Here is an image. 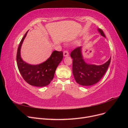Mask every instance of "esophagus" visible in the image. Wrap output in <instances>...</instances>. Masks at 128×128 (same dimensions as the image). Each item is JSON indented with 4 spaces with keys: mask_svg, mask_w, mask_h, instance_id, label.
I'll return each instance as SVG.
<instances>
[{
    "mask_svg": "<svg viewBox=\"0 0 128 128\" xmlns=\"http://www.w3.org/2000/svg\"><path fill=\"white\" fill-rule=\"evenodd\" d=\"M69 56V53L67 51H64V56Z\"/></svg>",
    "mask_w": 128,
    "mask_h": 128,
    "instance_id": "1",
    "label": "esophagus"
}]
</instances>
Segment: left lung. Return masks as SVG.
<instances>
[{
  "mask_svg": "<svg viewBox=\"0 0 128 128\" xmlns=\"http://www.w3.org/2000/svg\"><path fill=\"white\" fill-rule=\"evenodd\" d=\"M102 35H105L102 29H98ZM70 56L72 59V73L76 82L83 86H92L101 80L106 72L110 62L111 58L105 64L96 66L85 62L82 53L81 47H77L72 51Z\"/></svg>",
  "mask_w": 128,
  "mask_h": 128,
  "instance_id": "8db88e82",
  "label": "left lung"
}]
</instances>
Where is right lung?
Masks as SVG:
<instances>
[{"label": "right lung", "instance_id": "add662e5", "mask_svg": "<svg viewBox=\"0 0 128 128\" xmlns=\"http://www.w3.org/2000/svg\"><path fill=\"white\" fill-rule=\"evenodd\" d=\"M27 32L18 45L16 54L17 65L23 78L31 86H45L53 79L58 66L63 59V52L54 51L44 62L37 65H31L23 61L20 56V49Z\"/></svg>", "mask_w": 128, "mask_h": 128}]
</instances>
